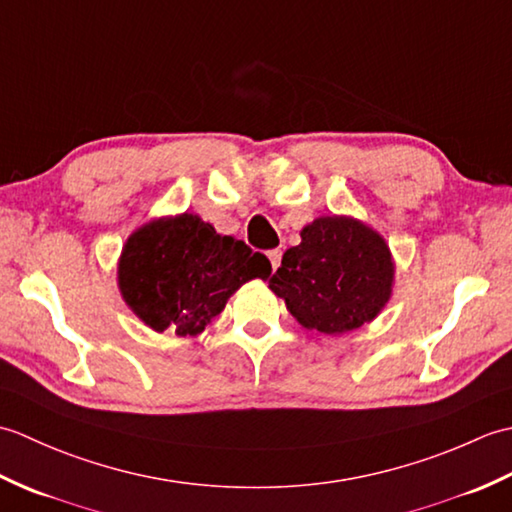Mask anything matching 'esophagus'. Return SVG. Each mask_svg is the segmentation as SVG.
Segmentation results:
<instances>
[{
    "instance_id": "1",
    "label": "esophagus",
    "mask_w": 512,
    "mask_h": 512,
    "mask_svg": "<svg viewBox=\"0 0 512 512\" xmlns=\"http://www.w3.org/2000/svg\"><path fill=\"white\" fill-rule=\"evenodd\" d=\"M268 259H270V266H273V270H277L281 264V248L268 250Z\"/></svg>"
}]
</instances>
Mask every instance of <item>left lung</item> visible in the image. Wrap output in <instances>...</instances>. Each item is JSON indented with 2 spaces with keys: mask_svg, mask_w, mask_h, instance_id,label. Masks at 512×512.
<instances>
[{
  "mask_svg": "<svg viewBox=\"0 0 512 512\" xmlns=\"http://www.w3.org/2000/svg\"><path fill=\"white\" fill-rule=\"evenodd\" d=\"M385 239L350 217H319L281 259L268 286L303 328L343 334L372 321L391 295Z\"/></svg>",
  "mask_w": 512,
  "mask_h": 512,
  "instance_id": "left-lung-1",
  "label": "left lung"
}]
</instances>
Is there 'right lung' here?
<instances>
[{"label": "right lung", "instance_id": "1", "mask_svg": "<svg viewBox=\"0 0 512 512\" xmlns=\"http://www.w3.org/2000/svg\"><path fill=\"white\" fill-rule=\"evenodd\" d=\"M270 275L266 255L242 239L217 235L198 215L145 224L127 239L118 286L149 328L178 336L202 332L248 279Z\"/></svg>", "mask_w": 512, "mask_h": 512}]
</instances>
